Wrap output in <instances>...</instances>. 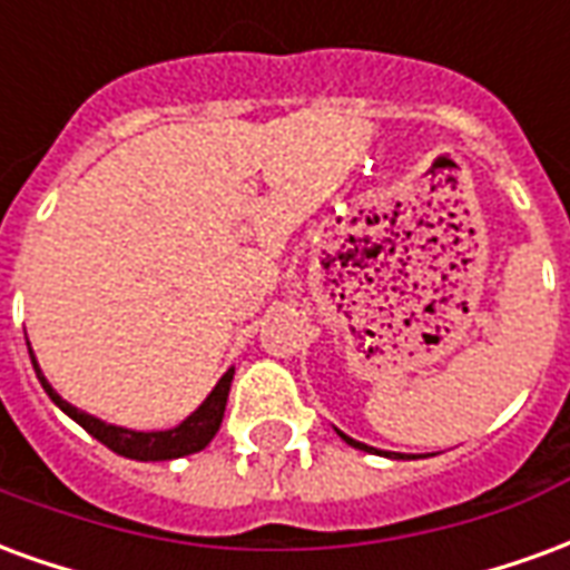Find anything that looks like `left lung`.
<instances>
[{
  "instance_id": "obj_1",
  "label": "left lung",
  "mask_w": 570,
  "mask_h": 570,
  "mask_svg": "<svg viewBox=\"0 0 570 570\" xmlns=\"http://www.w3.org/2000/svg\"><path fill=\"white\" fill-rule=\"evenodd\" d=\"M338 436H342V440H345L347 445H354V449H363V452H375V449H370V445H366V442L351 440V436H347V433H342V430H338ZM387 458H396V454H387Z\"/></svg>"
}]
</instances>
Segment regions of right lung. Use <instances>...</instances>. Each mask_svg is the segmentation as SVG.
I'll return each mask as SVG.
<instances>
[{
    "label": "right lung",
    "mask_w": 570,
    "mask_h": 570,
    "mask_svg": "<svg viewBox=\"0 0 570 570\" xmlns=\"http://www.w3.org/2000/svg\"><path fill=\"white\" fill-rule=\"evenodd\" d=\"M30 360L32 370H36V379L42 382L45 394L51 396V403H55L60 412H67L76 424H81V428L88 430L94 440H100L106 449H112V452L121 454V458H130V461H174V458H186V454H195L200 452V449H207L213 436H216L219 424H223L225 403H228V391H232V379H235V366H232V370L225 372L223 379L216 382V387L207 394V400H204L186 421H179L176 428L128 430L118 428V424H106V421L94 419L88 412H81V409H76L72 403H67L42 375L39 363H36V354H32V347Z\"/></svg>",
    "instance_id": "add662e5"
}]
</instances>
